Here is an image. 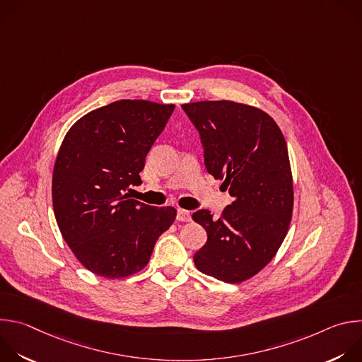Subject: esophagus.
<instances>
[{
	"label": "esophagus",
	"instance_id": "1",
	"mask_svg": "<svg viewBox=\"0 0 362 362\" xmlns=\"http://www.w3.org/2000/svg\"><path fill=\"white\" fill-rule=\"evenodd\" d=\"M177 221H180V222H190L192 221L190 212H187L185 209H179L177 211Z\"/></svg>",
	"mask_w": 362,
	"mask_h": 362
}]
</instances>
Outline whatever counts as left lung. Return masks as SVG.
<instances>
[{"mask_svg": "<svg viewBox=\"0 0 362 362\" xmlns=\"http://www.w3.org/2000/svg\"><path fill=\"white\" fill-rule=\"evenodd\" d=\"M200 133L204 165L232 203L219 219L197 211L192 219L208 232L193 261L228 284L259 274L281 247L292 219L293 182L285 137L264 110L230 100L182 105Z\"/></svg>", "mask_w": 362, "mask_h": 362, "instance_id": "left-lung-1", "label": "left lung"}]
</instances>
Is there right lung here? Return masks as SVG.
Listing matches in <instances>:
<instances>
[{"label":"right lung","instance_id":"1","mask_svg":"<svg viewBox=\"0 0 362 362\" xmlns=\"http://www.w3.org/2000/svg\"><path fill=\"white\" fill-rule=\"evenodd\" d=\"M175 105L119 100L78 119L66 133L53 170L59 229L90 272L120 279L141 271L159 236L176 221L172 206L156 208L129 197L151 144Z\"/></svg>","mask_w":362,"mask_h":362}]
</instances>
